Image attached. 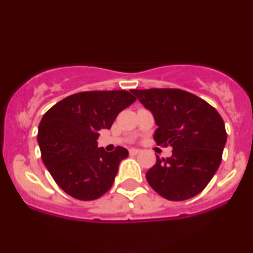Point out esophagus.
Here are the masks:
<instances>
[{
    "instance_id": "esophagus-1",
    "label": "esophagus",
    "mask_w": 253,
    "mask_h": 253,
    "mask_svg": "<svg viewBox=\"0 0 253 253\" xmlns=\"http://www.w3.org/2000/svg\"><path fill=\"white\" fill-rule=\"evenodd\" d=\"M139 152H140V150H138V149H129V155H130V156L138 155Z\"/></svg>"
}]
</instances>
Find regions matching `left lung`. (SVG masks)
<instances>
[{
	"label": "left lung",
	"instance_id": "1",
	"mask_svg": "<svg viewBox=\"0 0 253 253\" xmlns=\"http://www.w3.org/2000/svg\"><path fill=\"white\" fill-rule=\"evenodd\" d=\"M155 117L156 143L172 146L146 172L153 190L170 201L194 197L207 187L222 159L227 140L222 118L214 107L181 89L130 90Z\"/></svg>",
	"mask_w": 253,
	"mask_h": 253
}]
</instances>
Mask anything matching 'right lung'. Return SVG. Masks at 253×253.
Wrapping results in <instances>:
<instances>
[{"instance_id": "obj_1", "label": "right lung", "mask_w": 253, "mask_h": 253, "mask_svg": "<svg viewBox=\"0 0 253 253\" xmlns=\"http://www.w3.org/2000/svg\"><path fill=\"white\" fill-rule=\"evenodd\" d=\"M136 98L126 90L82 91L70 95L43 114L38 130L42 159L54 182L82 201L101 197L112 188L119 164L128 151L97 147L101 129Z\"/></svg>"}]
</instances>
